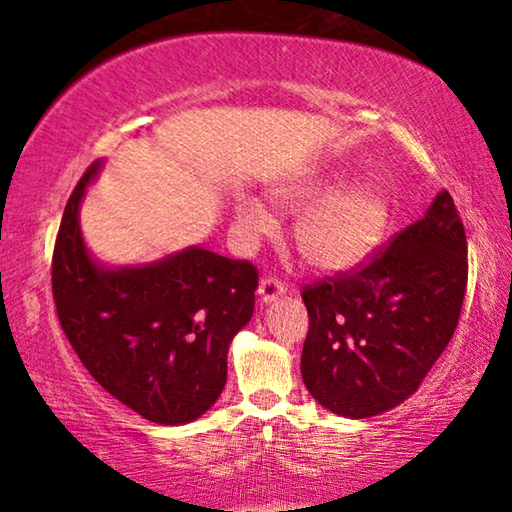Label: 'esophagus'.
Returning a JSON list of instances; mask_svg holds the SVG:
<instances>
[{
  "instance_id": "34e87169",
  "label": "esophagus",
  "mask_w": 512,
  "mask_h": 512,
  "mask_svg": "<svg viewBox=\"0 0 512 512\" xmlns=\"http://www.w3.org/2000/svg\"><path fill=\"white\" fill-rule=\"evenodd\" d=\"M282 293H284V282L280 280V277H275V275L262 277V282H259V289H257L259 302H271L277 296H282Z\"/></svg>"
}]
</instances>
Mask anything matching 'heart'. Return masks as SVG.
Returning <instances> with one entry per match:
<instances>
[{"instance_id":"1","label":"heart","mask_w":512,"mask_h":512,"mask_svg":"<svg viewBox=\"0 0 512 512\" xmlns=\"http://www.w3.org/2000/svg\"><path fill=\"white\" fill-rule=\"evenodd\" d=\"M334 185L311 178L277 189V198L291 207L320 204L302 216L296 239L311 264L325 271H343L363 262L379 246L391 221L386 196L372 187H354L332 194ZM239 219L253 235L273 230V214L257 198L239 201Z\"/></svg>"}]
</instances>
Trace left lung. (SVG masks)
Wrapping results in <instances>:
<instances>
[{"mask_svg":"<svg viewBox=\"0 0 512 512\" xmlns=\"http://www.w3.org/2000/svg\"><path fill=\"white\" fill-rule=\"evenodd\" d=\"M465 289V228L443 189L366 262L302 287L309 393L354 420L404 402L454 336Z\"/></svg>","mask_w":512,"mask_h":512,"instance_id":"8db88e82","label":"left lung"}]
</instances>
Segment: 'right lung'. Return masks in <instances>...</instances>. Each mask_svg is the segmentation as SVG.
<instances>
[{"label": "right lung", "mask_w": 512, "mask_h": 512, "mask_svg": "<svg viewBox=\"0 0 512 512\" xmlns=\"http://www.w3.org/2000/svg\"><path fill=\"white\" fill-rule=\"evenodd\" d=\"M99 162L65 205L51 291L58 323L90 375L128 409L185 424L210 409L228 377V348L255 309L257 268L205 248L164 262L106 271L92 262L79 205Z\"/></svg>", "instance_id": "obj_1"}]
</instances>
